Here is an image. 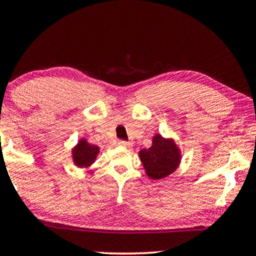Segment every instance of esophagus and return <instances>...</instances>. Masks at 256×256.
<instances>
[{
	"label": "esophagus",
	"mask_w": 256,
	"mask_h": 256,
	"mask_svg": "<svg viewBox=\"0 0 256 256\" xmlns=\"http://www.w3.org/2000/svg\"><path fill=\"white\" fill-rule=\"evenodd\" d=\"M118 144L120 145V146H124V148H132V143L131 142H126V140H122V139H120V140H118Z\"/></svg>",
	"instance_id": "34e87169"
}]
</instances>
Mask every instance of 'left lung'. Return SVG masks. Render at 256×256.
<instances>
[{"label": "left lung", "instance_id": "obj_1", "mask_svg": "<svg viewBox=\"0 0 256 256\" xmlns=\"http://www.w3.org/2000/svg\"><path fill=\"white\" fill-rule=\"evenodd\" d=\"M145 172L152 180H160L172 174L178 166L180 154L178 148L171 139H164L156 134L152 145L139 152Z\"/></svg>", "mask_w": 256, "mask_h": 256}]
</instances>
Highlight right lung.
I'll return each instance as SVG.
<instances>
[{"instance_id":"add662e5","label":"right lung","mask_w":256,"mask_h":256,"mask_svg":"<svg viewBox=\"0 0 256 256\" xmlns=\"http://www.w3.org/2000/svg\"><path fill=\"white\" fill-rule=\"evenodd\" d=\"M99 154V148L96 145H90L87 143L85 139H82L78 144V146L73 150V160L76 166H90L96 160V154Z\"/></svg>"}]
</instances>
